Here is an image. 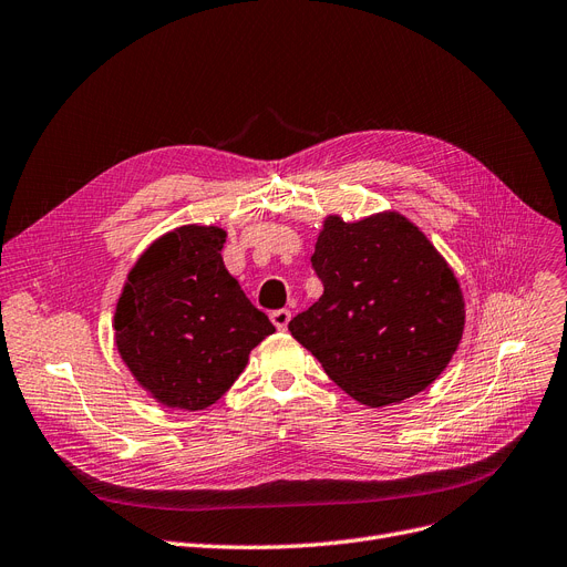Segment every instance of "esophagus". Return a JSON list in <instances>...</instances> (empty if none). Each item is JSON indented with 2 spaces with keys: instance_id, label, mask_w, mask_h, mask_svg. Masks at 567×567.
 <instances>
[{
  "instance_id": "esophagus-1",
  "label": "esophagus",
  "mask_w": 567,
  "mask_h": 567,
  "mask_svg": "<svg viewBox=\"0 0 567 567\" xmlns=\"http://www.w3.org/2000/svg\"><path fill=\"white\" fill-rule=\"evenodd\" d=\"M289 319H291V310H287V308H280V310L270 312V322L276 324V329H287Z\"/></svg>"
}]
</instances>
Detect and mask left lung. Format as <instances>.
Masks as SVG:
<instances>
[{
    "instance_id": "obj_1",
    "label": "left lung",
    "mask_w": 567,
    "mask_h": 567,
    "mask_svg": "<svg viewBox=\"0 0 567 567\" xmlns=\"http://www.w3.org/2000/svg\"><path fill=\"white\" fill-rule=\"evenodd\" d=\"M310 261L324 293L289 331L344 393L382 408L445 371L463 333V297L447 261L403 215L329 217Z\"/></svg>"
}]
</instances>
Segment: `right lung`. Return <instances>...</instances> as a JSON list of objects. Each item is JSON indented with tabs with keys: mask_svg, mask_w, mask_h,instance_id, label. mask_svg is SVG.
Instances as JSON below:
<instances>
[{
	"mask_svg": "<svg viewBox=\"0 0 567 567\" xmlns=\"http://www.w3.org/2000/svg\"><path fill=\"white\" fill-rule=\"evenodd\" d=\"M225 231L181 227L132 268L115 308L117 352L153 396L181 410L219 401L276 327L223 261Z\"/></svg>",
	"mask_w": 567,
	"mask_h": 567,
	"instance_id": "1",
	"label": "right lung"
}]
</instances>
